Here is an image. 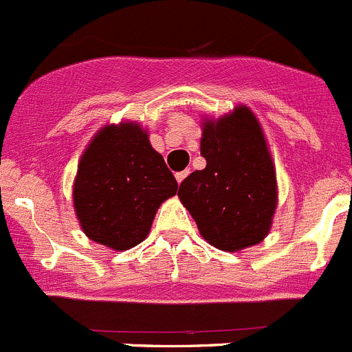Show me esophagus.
<instances>
[{
  "label": "esophagus",
  "instance_id": "esophagus-1",
  "mask_svg": "<svg viewBox=\"0 0 352 352\" xmlns=\"http://www.w3.org/2000/svg\"><path fill=\"white\" fill-rule=\"evenodd\" d=\"M188 174H190V169H185V170H182V173H178V174H176V182L182 183L183 179H185L186 176H188Z\"/></svg>",
  "mask_w": 352,
  "mask_h": 352
}]
</instances>
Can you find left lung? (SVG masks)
<instances>
[{"label":"left lung","mask_w":352,"mask_h":352,"mask_svg":"<svg viewBox=\"0 0 352 352\" xmlns=\"http://www.w3.org/2000/svg\"><path fill=\"white\" fill-rule=\"evenodd\" d=\"M203 170L179 185L178 197L208 243L239 252L272 231L278 204L276 170L263 126L247 105L203 118Z\"/></svg>","instance_id":"8db88e82"}]
</instances>
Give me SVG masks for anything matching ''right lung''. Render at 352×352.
I'll return each mask as SVG.
<instances>
[{
  "instance_id": "add662e5",
  "label": "right lung",
  "mask_w": 352,
  "mask_h": 352,
  "mask_svg": "<svg viewBox=\"0 0 352 352\" xmlns=\"http://www.w3.org/2000/svg\"><path fill=\"white\" fill-rule=\"evenodd\" d=\"M178 183L138 121L107 123L82 151L72 186L74 211L91 241L123 252L144 241Z\"/></svg>"
}]
</instances>
